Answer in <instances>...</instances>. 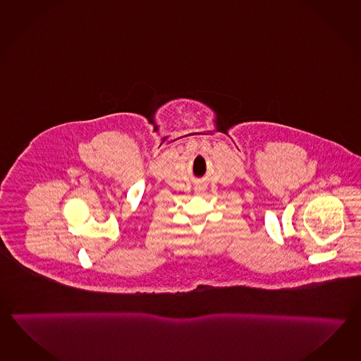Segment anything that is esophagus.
<instances>
[{"mask_svg":"<svg viewBox=\"0 0 361 361\" xmlns=\"http://www.w3.org/2000/svg\"><path fill=\"white\" fill-rule=\"evenodd\" d=\"M196 191L199 193L202 192V187H196Z\"/></svg>","mask_w":361,"mask_h":361,"instance_id":"esophagus-1","label":"esophagus"}]
</instances>
